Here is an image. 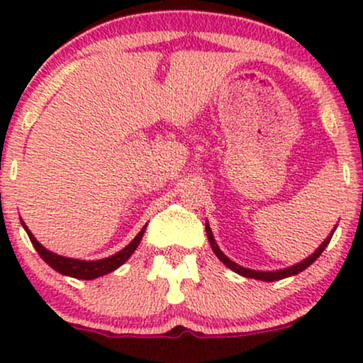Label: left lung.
<instances>
[{"instance_id": "1", "label": "left lung", "mask_w": 363, "mask_h": 363, "mask_svg": "<svg viewBox=\"0 0 363 363\" xmlns=\"http://www.w3.org/2000/svg\"><path fill=\"white\" fill-rule=\"evenodd\" d=\"M206 235H208V240H210L211 249H213V252L216 254V257H218V259L222 261L225 266H228V268H230L232 272H235V273L242 274V277H245V278H254V280H261V281H277V280H283V278L294 277V274H297V273L303 272V269L309 268V266L312 264V262H314V261L318 259V257L320 256V254H323V251H324V249L328 247L329 240H331V237H333V234L329 235L328 239L324 240V242L320 244L318 249H315V252H312L311 256L307 257V259H303V261H301V262H297V264L290 266V268L278 269V272H256V269L244 268V266L237 264V262H234V261L228 259V257L225 256V254H223L222 251H220L218 245H216L215 239H213V235H211V228H210V225H208V223H206Z\"/></svg>"}]
</instances>
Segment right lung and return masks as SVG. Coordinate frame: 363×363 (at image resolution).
<instances>
[{
    "instance_id": "obj_1",
    "label": "right lung",
    "mask_w": 363,
    "mask_h": 363,
    "mask_svg": "<svg viewBox=\"0 0 363 363\" xmlns=\"http://www.w3.org/2000/svg\"><path fill=\"white\" fill-rule=\"evenodd\" d=\"M22 225H23L25 232L28 234L30 242L34 244L35 251L39 252V256L43 257V259L48 262L52 269H56V272L61 274H66V277L78 278V280H94V278L104 277V274L118 269L119 266L124 264V262L131 257V254L136 251L141 237H143V234H145V228H147V225H145V227L140 230V234L136 235L135 239H133L131 242H129L126 247L123 249V251L116 252L114 256L104 257V259H99V261H83V259H72V257H65V256H60V254H54L51 251H48L44 245H40V242H37V239L32 235V232L28 230L27 225H25L23 222H22Z\"/></svg>"
}]
</instances>
